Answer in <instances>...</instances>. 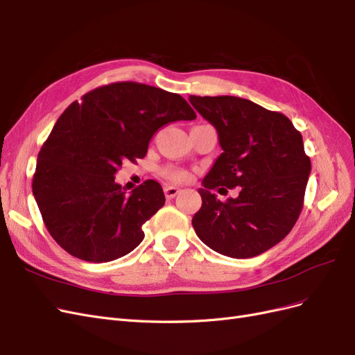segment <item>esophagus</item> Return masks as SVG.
<instances>
[{"instance_id": "34e87169", "label": "esophagus", "mask_w": 355, "mask_h": 355, "mask_svg": "<svg viewBox=\"0 0 355 355\" xmlns=\"http://www.w3.org/2000/svg\"><path fill=\"white\" fill-rule=\"evenodd\" d=\"M179 192H180V189L176 188V187H166V188H164V194H166V198H167V200L175 198V197L179 194Z\"/></svg>"}]
</instances>
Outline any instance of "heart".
Here are the masks:
<instances>
[{
  "label": "heart",
  "instance_id": "heart-1",
  "mask_svg": "<svg viewBox=\"0 0 355 355\" xmlns=\"http://www.w3.org/2000/svg\"><path fill=\"white\" fill-rule=\"evenodd\" d=\"M164 176L171 180V182H187L189 179V173L187 170H182V168H176V167H167L164 168Z\"/></svg>",
  "mask_w": 355,
  "mask_h": 355
}]
</instances>
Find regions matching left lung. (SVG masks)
I'll list each match as a JSON object with an SVG mask.
<instances>
[{
	"label": "left lung",
	"instance_id": "8db88e82",
	"mask_svg": "<svg viewBox=\"0 0 355 355\" xmlns=\"http://www.w3.org/2000/svg\"><path fill=\"white\" fill-rule=\"evenodd\" d=\"M189 102L216 128L223 151L201 182L192 227L220 254H261L292 231L304 207L311 161L302 135L286 115L235 96H189ZM218 186H240L239 197L220 202L212 194Z\"/></svg>",
	"mask_w": 355,
	"mask_h": 355
}]
</instances>
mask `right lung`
Here are the masks:
<instances>
[{
  "mask_svg": "<svg viewBox=\"0 0 355 355\" xmlns=\"http://www.w3.org/2000/svg\"><path fill=\"white\" fill-rule=\"evenodd\" d=\"M196 116L180 94L132 81L72 102L42 145L32 180L42 220L62 249L87 262L135 250L142 225L164 206V192L149 179L128 196L115 173L146 155L161 127Z\"/></svg>",
  "mask_w": 355,
  "mask_h": 355,
  "instance_id": "1",
  "label": "right lung"
}]
</instances>
